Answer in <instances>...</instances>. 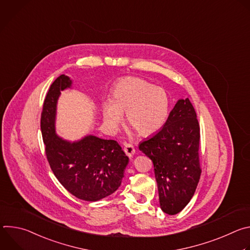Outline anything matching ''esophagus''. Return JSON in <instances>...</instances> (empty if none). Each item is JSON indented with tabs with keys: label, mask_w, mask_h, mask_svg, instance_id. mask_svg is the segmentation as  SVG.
Wrapping results in <instances>:
<instances>
[{
	"label": "esophagus",
	"mask_w": 250,
	"mask_h": 250,
	"mask_svg": "<svg viewBox=\"0 0 250 250\" xmlns=\"http://www.w3.org/2000/svg\"><path fill=\"white\" fill-rule=\"evenodd\" d=\"M124 151H125V153L129 158H130V157H132V156H133V154L135 153V149H134V147H133L131 145H129V144H125V145Z\"/></svg>",
	"instance_id": "obj_1"
}]
</instances>
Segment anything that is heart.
Here are the masks:
<instances>
[{"mask_svg":"<svg viewBox=\"0 0 250 250\" xmlns=\"http://www.w3.org/2000/svg\"><path fill=\"white\" fill-rule=\"evenodd\" d=\"M170 99L165 89L136 77L119 80L113 87L111 102L102 106L104 125L109 131H116L123 123V114L136 131L147 136L158 131L166 123Z\"/></svg>","mask_w":250,"mask_h":250,"instance_id":"obj_1","label":"heart"}]
</instances>
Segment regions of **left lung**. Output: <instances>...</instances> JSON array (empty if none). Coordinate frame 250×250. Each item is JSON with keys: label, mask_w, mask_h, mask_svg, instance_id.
I'll return each instance as SVG.
<instances>
[{"label": "left lung", "mask_w": 250, "mask_h": 250, "mask_svg": "<svg viewBox=\"0 0 250 250\" xmlns=\"http://www.w3.org/2000/svg\"><path fill=\"white\" fill-rule=\"evenodd\" d=\"M200 125L188 98L178 100L164 125L140 142L139 150L154 165L161 209L180 212L191 201L200 176Z\"/></svg>", "instance_id": "left-lung-1"}]
</instances>
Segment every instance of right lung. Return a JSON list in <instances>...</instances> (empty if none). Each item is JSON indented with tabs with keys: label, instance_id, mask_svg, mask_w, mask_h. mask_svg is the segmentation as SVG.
I'll return each instance as SVG.
<instances>
[{
	"label": "right lung",
	"instance_id": "obj_1",
	"mask_svg": "<svg viewBox=\"0 0 250 250\" xmlns=\"http://www.w3.org/2000/svg\"><path fill=\"white\" fill-rule=\"evenodd\" d=\"M73 80L60 75L43 103L41 128L50 168L60 184L76 198L96 202L115 193L122 184L128 157L116 140L87 134L67 140L56 133L57 104Z\"/></svg>",
	"mask_w": 250,
	"mask_h": 250
}]
</instances>
